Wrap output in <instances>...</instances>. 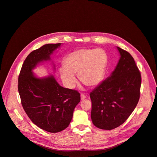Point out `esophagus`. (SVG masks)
<instances>
[{
  "label": "esophagus",
  "instance_id": "34e87169",
  "mask_svg": "<svg viewBox=\"0 0 157 157\" xmlns=\"http://www.w3.org/2000/svg\"><path fill=\"white\" fill-rule=\"evenodd\" d=\"M80 98H81V100H84L86 98V96L84 95V94H81Z\"/></svg>",
  "mask_w": 157,
  "mask_h": 157
}]
</instances>
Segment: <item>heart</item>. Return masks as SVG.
<instances>
[{"mask_svg":"<svg viewBox=\"0 0 157 157\" xmlns=\"http://www.w3.org/2000/svg\"><path fill=\"white\" fill-rule=\"evenodd\" d=\"M108 57L102 49H80L68 54L59 68L60 78L67 88L72 89L78 79L89 86L98 85L104 75Z\"/></svg>","mask_w":157,"mask_h":157,"instance_id":"b5f03b06","label":"heart"}]
</instances>
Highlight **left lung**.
Instances as JSON below:
<instances>
[{"instance_id":"8db88e82","label":"left lung","mask_w":157,"mask_h":157,"mask_svg":"<svg viewBox=\"0 0 157 157\" xmlns=\"http://www.w3.org/2000/svg\"><path fill=\"white\" fill-rule=\"evenodd\" d=\"M118 63L109 76L90 93L91 118L98 128L111 130L126 121L140 98L141 75L128 52L117 47Z\"/></svg>"}]
</instances>
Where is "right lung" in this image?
<instances>
[{"mask_svg": "<svg viewBox=\"0 0 157 157\" xmlns=\"http://www.w3.org/2000/svg\"><path fill=\"white\" fill-rule=\"evenodd\" d=\"M61 44H47L31 52L18 77V90L25 112L36 126L53 133L70 124L74 109L80 101V93L60 86L53 75L39 77L33 70L42 62L51 61V55Z\"/></svg>", "mask_w": 157, "mask_h": 157, "instance_id": "add662e5", "label": "right lung"}]
</instances>
